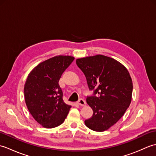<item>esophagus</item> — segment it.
Segmentation results:
<instances>
[{"label": "esophagus", "mask_w": 156, "mask_h": 156, "mask_svg": "<svg viewBox=\"0 0 156 156\" xmlns=\"http://www.w3.org/2000/svg\"><path fill=\"white\" fill-rule=\"evenodd\" d=\"M77 103L78 105L82 106V107H84V106L87 105V102H86V101L84 100V99H82V98L78 101Z\"/></svg>", "instance_id": "34e87169"}]
</instances>
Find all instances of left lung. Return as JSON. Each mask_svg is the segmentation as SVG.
<instances>
[{
    "label": "left lung",
    "instance_id": "1",
    "mask_svg": "<svg viewBox=\"0 0 156 156\" xmlns=\"http://www.w3.org/2000/svg\"><path fill=\"white\" fill-rule=\"evenodd\" d=\"M76 62L86 76L89 89L98 94L87 98L93 115L84 123L91 130L105 131L122 117L130 105L131 76L121 63L103 55L78 58Z\"/></svg>",
    "mask_w": 156,
    "mask_h": 156
}]
</instances>
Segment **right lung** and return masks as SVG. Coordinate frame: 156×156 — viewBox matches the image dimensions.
<instances>
[{
  "label": "right lung",
  "mask_w": 156,
  "mask_h": 156,
  "mask_svg": "<svg viewBox=\"0 0 156 156\" xmlns=\"http://www.w3.org/2000/svg\"><path fill=\"white\" fill-rule=\"evenodd\" d=\"M74 59L70 55L55 56L35 66L27 76L24 86L26 105L35 120L45 128L62 124L72 107L63 101L58 82Z\"/></svg>",
  "instance_id": "right-lung-1"
}]
</instances>
